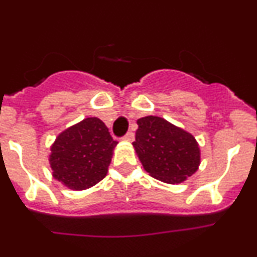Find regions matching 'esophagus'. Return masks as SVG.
<instances>
[{
	"instance_id": "esophagus-1",
	"label": "esophagus",
	"mask_w": 257,
	"mask_h": 257,
	"mask_svg": "<svg viewBox=\"0 0 257 257\" xmlns=\"http://www.w3.org/2000/svg\"><path fill=\"white\" fill-rule=\"evenodd\" d=\"M124 141L133 142L134 141V133H133V132H128V133L124 136Z\"/></svg>"
}]
</instances>
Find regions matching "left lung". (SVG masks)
<instances>
[{
  "instance_id": "obj_1",
  "label": "left lung",
  "mask_w": 257,
  "mask_h": 257,
  "mask_svg": "<svg viewBox=\"0 0 257 257\" xmlns=\"http://www.w3.org/2000/svg\"><path fill=\"white\" fill-rule=\"evenodd\" d=\"M137 123L133 147L150 177L167 184H180L196 173L201 154L193 134L155 115L144 116Z\"/></svg>"
}]
</instances>
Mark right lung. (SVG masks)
<instances>
[{
	"label": "right lung",
	"mask_w": 257,
	"mask_h": 257,
	"mask_svg": "<svg viewBox=\"0 0 257 257\" xmlns=\"http://www.w3.org/2000/svg\"><path fill=\"white\" fill-rule=\"evenodd\" d=\"M116 144L99 118L83 119L59 133L51 145L52 177L71 190L92 188L107 175Z\"/></svg>",
	"instance_id": "obj_1"
}]
</instances>
